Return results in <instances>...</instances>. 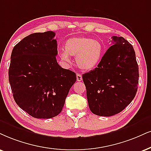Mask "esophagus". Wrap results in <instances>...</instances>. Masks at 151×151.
Segmentation results:
<instances>
[{"label": "esophagus", "mask_w": 151, "mask_h": 151, "mask_svg": "<svg viewBox=\"0 0 151 151\" xmlns=\"http://www.w3.org/2000/svg\"><path fill=\"white\" fill-rule=\"evenodd\" d=\"M76 79H77V81L81 82L82 80H83V77H82V75L81 73H77V76H76Z\"/></svg>", "instance_id": "esophagus-1"}]
</instances>
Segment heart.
<instances>
[{"mask_svg":"<svg viewBox=\"0 0 151 151\" xmlns=\"http://www.w3.org/2000/svg\"><path fill=\"white\" fill-rule=\"evenodd\" d=\"M104 47L99 41L87 37H73L64 43V50L59 57L65 63H70V56L76 57L78 66L83 70L94 68L101 60Z\"/></svg>","mask_w":151,"mask_h":151,"instance_id":"obj_1","label":"heart"}]
</instances>
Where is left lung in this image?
<instances>
[{
	"instance_id": "1",
	"label": "left lung",
	"mask_w": 151,
	"mask_h": 151,
	"mask_svg": "<svg viewBox=\"0 0 151 151\" xmlns=\"http://www.w3.org/2000/svg\"><path fill=\"white\" fill-rule=\"evenodd\" d=\"M111 46L94 70L83 75L90 111L112 116L134 99L139 84V66L134 50L122 37L113 36Z\"/></svg>"
}]
</instances>
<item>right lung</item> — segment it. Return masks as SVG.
Wrapping results in <instances>:
<instances>
[{"label": "right lung", "instance_id": "right-lung-1", "mask_svg": "<svg viewBox=\"0 0 151 151\" xmlns=\"http://www.w3.org/2000/svg\"><path fill=\"white\" fill-rule=\"evenodd\" d=\"M55 33H35L14 46L11 54L9 83L22 110L36 118L57 116L64 107L76 74L57 61Z\"/></svg>", "mask_w": 151, "mask_h": 151}]
</instances>
